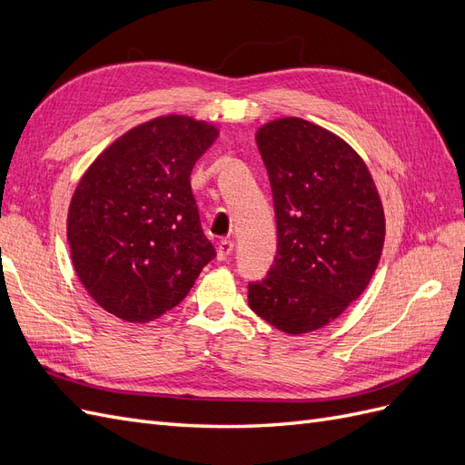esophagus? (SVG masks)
Returning <instances> with one entry per match:
<instances>
[{"label": "esophagus", "mask_w": 465, "mask_h": 465, "mask_svg": "<svg viewBox=\"0 0 465 465\" xmlns=\"http://www.w3.org/2000/svg\"><path fill=\"white\" fill-rule=\"evenodd\" d=\"M232 248H234V244H232V241H229V238H224V241H221L219 246H217V260L219 262L229 260V256L232 254Z\"/></svg>", "instance_id": "1"}]
</instances>
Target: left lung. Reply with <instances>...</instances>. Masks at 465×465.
Wrapping results in <instances>:
<instances>
[{"label":"left lung","instance_id":"1","mask_svg":"<svg viewBox=\"0 0 465 465\" xmlns=\"http://www.w3.org/2000/svg\"><path fill=\"white\" fill-rule=\"evenodd\" d=\"M273 195L277 252L248 304L285 333H308L359 299L384 246L382 202L343 139L301 118L256 135Z\"/></svg>","mask_w":465,"mask_h":465}]
</instances>
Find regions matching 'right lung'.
I'll return each instance as SVG.
<instances>
[{
    "label": "right lung",
    "instance_id": "1",
    "mask_svg": "<svg viewBox=\"0 0 465 465\" xmlns=\"http://www.w3.org/2000/svg\"><path fill=\"white\" fill-rule=\"evenodd\" d=\"M219 132L166 116L122 135L81 178L67 241L81 283L106 312L149 322L186 299L217 256L190 186Z\"/></svg>",
    "mask_w": 465,
    "mask_h": 465
}]
</instances>
